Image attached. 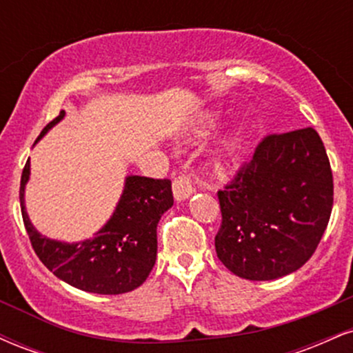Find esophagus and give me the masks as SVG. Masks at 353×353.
Masks as SVG:
<instances>
[{"label":"esophagus","instance_id":"esophagus-1","mask_svg":"<svg viewBox=\"0 0 353 353\" xmlns=\"http://www.w3.org/2000/svg\"><path fill=\"white\" fill-rule=\"evenodd\" d=\"M172 192L177 202L189 199L194 194V177L190 174H182L172 182Z\"/></svg>","mask_w":353,"mask_h":353}]
</instances>
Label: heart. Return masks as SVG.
Masks as SVG:
<instances>
[{"mask_svg":"<svg viewBox=\"0 0 353 353\" xmlns=\"http://www.w3.org/2000/svg\"><path fill=\"white\" fill-rule=\"evenodd\" d=\"M217 123H219L217 114H208L201 121V124L196 128V132L197 134H204V132L209 131V129L216 128ZM244 141H245L244 131H242L241 128L232 129V131H230L228 136L222 137L221 143H219V156L225 161L234 159V157L241 152L242 145H244Z\"/></svg>","mask_w":353,"mask_h":353,"instance_id":"1","label":"heart"}]
</instances>
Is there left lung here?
<instances>
[{"instance_id": "left-lung-1", "label": "left lung", "mask_w": 353, "mask_h": 353, "mask_svg": "<svg viewBox=\"0 0 353 353\" xmlns=\"http://www.w3.org/2000/svg\"><path fill=\"white\" fill-rule=\"evenodd\" d=\"M217 196L216 252L230 272L274 281L299 270L317 249L334 204L330 163L317 131L265 137Z\"/></svg>"}]
</instances>
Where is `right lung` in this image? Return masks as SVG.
<instances>
[{"label": "right lung", "instance_id": "obj_1", "mask_svg": "<svg viewBox=\"0 0 353 353\" xmlns=\"http://www.w3.org/2000/svg\"><path fill=\"white\" fill-rule=\"evenodd\" d=\"M64 116L66 112L61 111L43 129L36 143L61 123ZM30 174L31 164L28 159L19 188L24 228L39 261L56 277L84 292L101 295L131 292L148 279L156 264L157 222L174 204L171 181L129 174L106 224L96 230L92 237L64 242L43 236L28 216L24 194Z\"/></svg>", "mask_w": 353, "mask_h": 353}]
</instances>
